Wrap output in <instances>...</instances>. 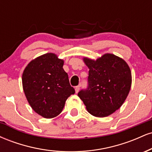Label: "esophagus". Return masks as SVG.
Returning a JSON list of instances; mask_svg holds the SVG:
<instances>
[{
	"instance_id": "34e87169",
	"label": "esophagus",
	"mask_w": 152,
	"mask_h": 152,
	"mask_svg": "<svg viewBox=\"0 0 152 152\" xmlns=\"http://www.w3.org/2000/svg\"><path fill=\"white\" fill-rule=\"evenodd\" d=\"M79 89H80V86H77L75 87V91H76V93H78Z\"/></svg>"
}]
</instances>
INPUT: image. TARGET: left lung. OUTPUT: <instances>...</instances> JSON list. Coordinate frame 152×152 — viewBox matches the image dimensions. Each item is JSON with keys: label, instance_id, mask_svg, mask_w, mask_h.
Listing matches in <instances>:
<instances>
[{"label": "left lung", "instance_id": "1", "mask_svg": "<svg viewBox=\"0 0 152 152\" xmlns=\"http://www.w3.org/2000/svg\"><path fill=\"white\" fill-rule=\"evenodd\" d=\"M88 66V86L78 93L87 111L96 117L115 112L126 100L132 85L128 64L114 54L106 53L96 61L84 58Z\"/></svg>", "mask_w": 152, "mask_h": 152}]
</instances>
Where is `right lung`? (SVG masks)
<instances>
[{
    "instance_id": "1",
    "label": "right lung",
    "mask_w": 152,
    "mask_h": 152,
    "mask_svg": "<svg viewBox=\"0 0 152 152\" xmlns=\"http://www.w3.org/2000/svg\"><path fill=\"white\" fill-rule=\"evenodd\" d=\"M63 66L64 61L48 53L31 61L23 74L26 99L31 108L44 118L61 114L66 101L75 94Z\"/></svg>"
}]
</instances>
